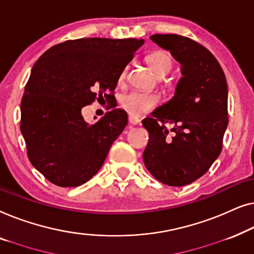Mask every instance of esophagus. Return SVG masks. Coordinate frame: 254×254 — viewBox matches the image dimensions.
Segmentation results:
<instances>
[{
  "instance_id": "esophagus-1",
  "label": "esophagus",
  "mask_w": 254,
  "mask_h": 254,
  "mask_svg": "<svg viewBox=\"0 0 254 254\" xmlns=\"http://www.w3.org/2000/svg\"><path fill=\"white\" fill-rule=\"evenodd\" d=\"M128 123L132 124V126H138V124H140V121H139L137 117L128 116Z\"/></svg>"
}]
</instances>
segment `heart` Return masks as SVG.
<instances>
[{"mask_svg":"<svg viewBox=\"0 0 254 254\" xmlns=\"http://www.w3.org/2000/svg\"><path fill=\"white\" fill-rule=\"evenodd\" d=\"M146 62L154 71L156 76H166L173 69V59L171 55L166 51L159 49L146 56ZM127 67H124L120 74V81L126 79ZM160 103V96L156 93L132 91L124 94L121 99V107L126 110L130 116L140 117L151 112L158 107Z\"/></svg>","mask_w":254,"mask_h":254,"instance_id":"heart-1","label":"heart"}]
</instances>
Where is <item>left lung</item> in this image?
Segmentation results:
<instances>
[{"instance_id":"left-lung-1","label":"left lung","mask_w":254,"mask_h":254,"mask_svg":"<svg viewBox=\"0 0 254 254\" xmlns=\"http://www.w3.org/2000/svg\"><path fill=\"white\" fill-rule=\"evenodd\" d=\"M151 40L180 62L183 77L173 99L142 121L149 133L142 158L161 183L184 187L206 174L222 149L228 127L226 76L212 53L190 38L154 34Z\"/></svg>"}]
</instances>
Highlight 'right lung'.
<instances>
[{
	"instance_id": "add662e5",
	"label": "right lung",
	"mask_w": 254,
	"mask_h": 254,
	"mask_svg": "<svg viewBox=\"0 0 254 254\" xmlns=\"http://www.w3.org/2000/svg\"><path fill=\"white\" fill-rule=\"evenodd\" d=\"M142 44L138 39L67 40L35 62L20 103V131L30 162L53 184L79 187L102 167L127 124V113L115 108L114 90ZM101 98L113 110L86 124L81 109Z\"/></svg>"
}]
</instances>
